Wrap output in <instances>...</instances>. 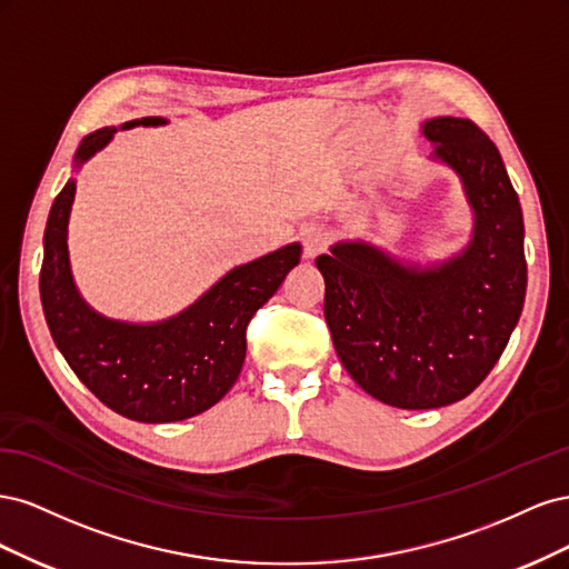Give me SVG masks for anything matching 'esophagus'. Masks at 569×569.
I'll use <instances>...</instances> for the list:
<instances>
[{"label":"esophagus","instance_id":"obj_1","mask_svg":"<svg viewBox=\"0 0 569 569\" xmlns=\"http://www.w3.org/2000/svg\"><path fill=\"white\" fill-rule=\"evenodd\" d=\"M301 242H303V256L306 258H316L318 253H322V249L327 247V232L322 228L308 226L301 232Z\"/></svg>","mask_w":569,"mask_h":569}]
</instances>
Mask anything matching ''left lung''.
Here are the masks:
<instances>
[{
    "instance_id": "1",
    "label": "left lung",
    "mask_w": 569,
    "mask_h": 569,
    "mask_svg": "<svg viewBox=\"0 0 569 569\" xmlns=\"http://www.w3.org/2000/svg\"><path fill=\"white\" fill-rule=\"evenodd\" d=\"M420 134L435 147L429 161L460 180L468 244L416 261L339 239L316 261L341 366L372 399L406 410L472 393L501 358L527 291L522 206L496 144L451 116L425 120Z\"/></svg>"
}]
</instances>
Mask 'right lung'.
<instances>
[{
    "label": "right lung",
    "instance_id": "add662e5",
    "mask_svg": "<svg viewBox=\"0 0 569 569\" xmlns=\"http://www.w3.org/2000/svg\"><path fill=\"white\" fill-rule=\"evenodd\" d=\"M168 126L166 118L128 120L82 137L71 178L51 203L44 228L40 299L51 339L97 399L137 422H178L216 406L242 372L247 325L301 261L291 242L234 266L180 313L153 322L107 318L82 299L68 253L76 173L118 130Z\"/></svg>",
    "mask_w": 569,
    "mask_h": 569
}]
</instances>
